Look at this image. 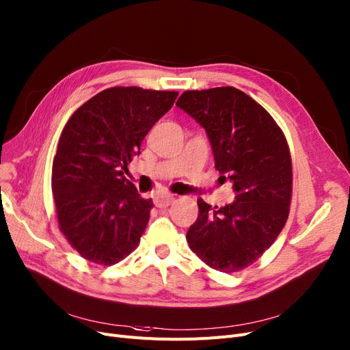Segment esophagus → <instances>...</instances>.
I'll list each match as a JSON object with an SVG mask.
<instances>
[{
    "instance_id": "34e87169",
    "label": "esophagus",
    "mask_w": 350,
    "mask_h": 350,
    "mask_svg": "<svg viewBox=\"0 0 350 350\" xmlns=\"http://www.w3.org/2000/svg\"><path fill=\"white\" fill-rule=\"evenodd\" d=\"M173 202H174V196H160V197H156L154 204H156L157 207L163 208V207L170 206Z\"/></svg>"
}]
</instances>
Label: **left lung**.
<instances>
[{
	"instance_id": "left-lung-1",
	"label": "left lung",
	"mask_w": 350,
	"mask_h": 350,
	"mask_svg": "<svg viewBox=\"0 0 350 350\" xmlns=\"http://www.w3.org/2000/svg\"><path fill=\"white\" fill-rule=\"evenodd\" d=\"M176 105L206 130L216 170L236 191V200L220 208L197 200L189 246L211 269H246L273 245L288 217L293 173L284 134L259 103L234 87L189 90Z\"/></svg>"
}]
</instances>
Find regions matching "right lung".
<instances>
[{
	"instance_id": "add662e5",
	"label": "right lung",
	"mask_w": 350,
	"mask_h": 350,
	"mask_svg": "<svg viewBox=\"0 0 350 350\" xmlns=\"http://www.w3.org/2000/svg\"><path fill=\"white\" fill-rule=\"evenodd\" d=\"M177 96L111 87L85 101L64 126L51 189L59 232L85 260L111 266L139 246L153 200L143 199L124 172Z\"/></svg>"
}]
</instances>
